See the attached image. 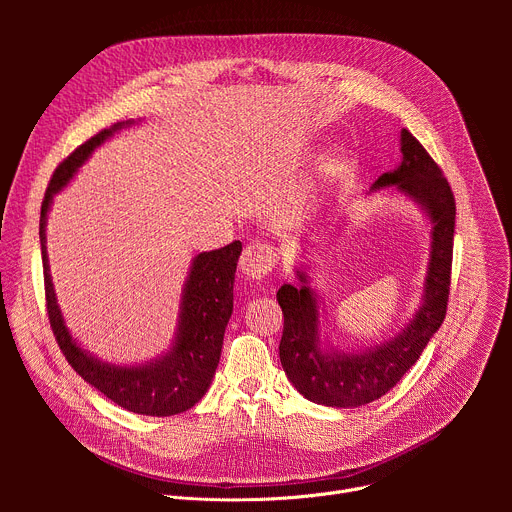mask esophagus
Masks as SVG:
<instances>
[{"label": "esophagus", "mask_w": 512, "mask_h": 512, "mask_svg": "<svg viewBox=\"0 0 512 512\" xmlns=\"http://www.w3.org/2000/svg\"><path fill=\"white\" fill-rule=\"evenodd\" d=\"M277 263V253L273 251V247L265 245V243H253L247 245L241 261H239V269L247 279H263Z\"/></svg>", "instance_id": "34e87169"}]
</instances>
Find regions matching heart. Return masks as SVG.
<instances>
[{
	"label": "heart",
	"mask_w": 512,
	"mask_h": 512,
	"mask_svg": "<svg viewBox=\"0 0 512 512\" xmlns=\"http://www.w3.org/2000/svg\"><path fill=\"white\" fill-rule=\"evenodd\" d=\"M338 168H340V158H338V156L326 158V160L322 162V166H320V180H322V184L328 182V180H332V178L336 176Z\"/></svg>",
	"instance_id": "b5f03b06"
}]
</instances>
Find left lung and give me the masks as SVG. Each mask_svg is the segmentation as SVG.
Wrapping results in <instances>:
<instances>
[{
  "instance_id": "obj_1",
  "label": "left lung",
  "mask_w": 512,
  "mask_h": 512,
  "mask_svg": "<svg viewBox=\"0 0 512 512\" xmlns=\"http://www.w3.org/2000/svg\"><path fill=\"white\" fill-rule=\"evenodd\" d=\"M401 154L399 166L379 176L371 192L395 190L407 196L431 225L421 298L409 322L381 344L338 348L322 334V302L312 287L308 263L294 267L298 287L283 283L277 291L283 312L281 367L289 383L312 403L352 409L383 397L417 362L446 318L456 223L454 194L442 170L407 129H401ZM306 245L316 247L308 239ZM308 247L306 253H310Z\"/></svg>"
}]
</instances>
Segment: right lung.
Wrapping results in <instances>:
<instances>
[{
    "instance_id": "obj_1",
    "label": "right lung",
    "mask_w": 512,
    "mask_h": 512,
    "mask_svg": "<svg viewBox=\"0 0 512 512\" xmlns=\"http://www.w3.org/2000/svg\"><path fill=\"white\" fill-rule=\"evenodd\" d=\"M135 123L139 121L129 119L103 129L72 152L52 174L40 212L48 320L68 364L91 387L127 411L168 417L194 407L212 383L218 360H221L225 328L233 314L235 271L243 245L235 241L223 249L198 253L192 259L182 287L178 324L170 350L139 364H113L101 360L70 334L56 300L46 253V225L54 196L70 184L97 148L117 131Z\"/></svg>"
}]
</instances>
